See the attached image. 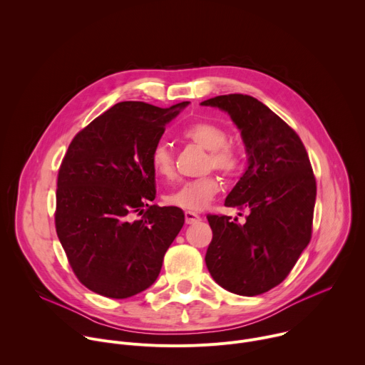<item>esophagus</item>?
<instances>
[{"mask_svg":"<svg viewBox=\"0 0 365 365\" xmlns=\"http://www.w3.org/2000/svg\"><path fill=\"white\" fill-rule=\"evenodd\" d=\"M185 221L187 225H192V224H196L200 221V217L195 212H190V211H186L185 212Z\"/></svg>","mask_w":365,"mask_h":365,"instance_id":"obj_1","label":"esophagus"}]
</instances>
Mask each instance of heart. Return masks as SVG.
Here are the masks:
<instances>
[{
	"label": "heart",
	"mask_w": 365,
	"mask_h": 365,
	"mask_svg": "<svg viewBox=\"0 0 365 365\" xmlns=\"http://www.w3.org/2000/svg\"><path fill=\"white\" fill-rule=\"evenodd\" d=\"M183 135L210 151L206 160V169H217L225 176H234L240 166L241 159L238 151L227 144L228 134L224 128L212 123H195L189 125ZM150 166L155 176L172 178L175 173V155L166 141L155 143L150 153ZM220 190V180L214 175H207L199 179L183 180L173 186L166 195L165 202L182 207L186 211H202L210 205Z\"/></svg>",
	"instance_id": "b5f03b06"
}]
</instances>
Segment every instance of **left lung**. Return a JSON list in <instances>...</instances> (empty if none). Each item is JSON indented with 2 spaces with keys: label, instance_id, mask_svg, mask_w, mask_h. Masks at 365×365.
Returning <instances> with one entry per match:
<instances>
[{
  "label": "left lung",
  "instance_id": "1",
  "mask_svg": "<svg viewBox=\"0 0 365 365\" xmlns=\"http://www.w3.org/2000/svg\"><path fill=\"white\" fill-rule=\"evenodd\" d=\"M200 106L231 117L248 155V168L225 205L247 207L250 215L244 224L207 215L212 241L206 267L231 293H266L287 277L310 241L317 182L306 148L279 115L250 95H221Z\"/></svg>",
  "mask_w": 365,
  "mask_h": 365
}]
</instances>
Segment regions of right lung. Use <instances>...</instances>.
I'll return each instance as SVG.
<instances>
[{
  "label": "right lung",
  "mask_w": 365,
  "mask_h": 365,
  "mask_svg": "<svg viewBox=\"0 0 365 365\" xmlns=\"http://www.w3.org/2000/svg\"><path fill=\"white\" fill-rule=\"evenodd\" d=\"M187 106L120 102L72 140L59 169L55 222L72 270L89 290L127 299L159 277L185 214L148 203L155 197L150 153Z\"/></svg>",
  "instance_id": "1"
}]
</instances>
